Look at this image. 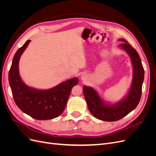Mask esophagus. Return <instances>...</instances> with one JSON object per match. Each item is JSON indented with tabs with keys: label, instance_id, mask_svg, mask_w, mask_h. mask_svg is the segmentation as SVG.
Wrapping results in <instances>:
<instances>
[{
	"label": "esophagus",
	"instance_id": "1",
	"mask_svg": "<svg viewBox=\"0 0 156 156\" xmlns=\"http://www.w3.org/2000/svg\"><path fill=\"white\" fill-rule=\"evenodd\" d=\"M81 78L82 80H83V81H84V80L87 79V75L83 74V75H81Z\"/></svg>",
	"mask_w": 156,
	"mask_h": 156
}]
</instances>
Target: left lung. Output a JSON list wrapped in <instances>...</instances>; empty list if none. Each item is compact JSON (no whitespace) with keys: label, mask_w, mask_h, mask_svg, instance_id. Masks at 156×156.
Returning <instances> with one entry per match:
<instances>
[{"label":"left lung","mask_w":156,"mask_h":156,"mask_svg":"<svg viewBox=\"0 0 156 156\" xmlns=\"http://www.w3.org/2000/svg\"><path fill=\"white\" fill-rule=\"evenodd\" d=\"M120 40L124 42L120 46L128 53L133 66V81L126 97L115 105H105L94 88L85 85L83 87L89 111L94 117L103 121H117L128 115L138 105L142 94L144 70L140 56L136 51L126 40L124 39Z\"/></svg>","instance_id":"8db88e82"}]
</instances>
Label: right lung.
<instances>
[{"label":"right lung","instance_id":"add662e5","mask_svg":"<svg viewBox=\"0 0 156 156\" xmlns=\"http://www.w3.org/2000/svg\"><path fill=\"white\" fill-rule=\"evenodd\" d=\"M30 40H27L13 56L8 80L13 100L17 107L36 120L54 119L61 115L66 105L72 88L77 85V77L70 79L54 88L40 90L27 87L19 73V61Z\"/></svg>","mask_w":156,"mask_h":156}]
</instances>
